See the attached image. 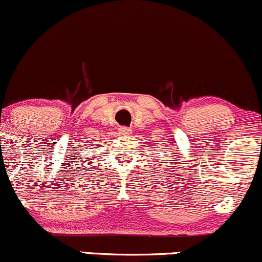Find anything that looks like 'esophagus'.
Listing matches in <instances>:
<instances>
[{
    "label": "esophagus",
    "instance_id": "esophagus-1",
    "mask_svg": "<svg viewBox=\"0 0 262 262\" xmlns=\"http://www.w3.org/2000/svg\"><path fill=\"white\" fill-rule=\"evenodd\" d=\"M118 132H119V134H123V136H128V134L132 133L130 128H128V126H120Z\"/></svg>",
    "mask_w": 262,
    "mask_h": 262
}]
</instances>
